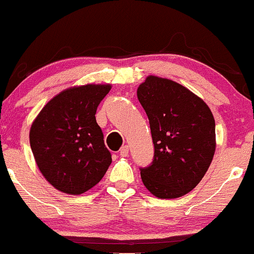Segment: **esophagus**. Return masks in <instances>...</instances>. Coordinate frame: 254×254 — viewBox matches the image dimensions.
I'll list each match as a JSON object with an SVG mask.
<instances>
[{
    "label": "esophagus",
    "instance_id": "1",
    "mask_svg": "<svg viewBox=\"0 0 254 254\" xmlns=\"http://www.w3.org/2000/svg\"><path fill=\"white\" fill-rule=\"evenodd\" d=\"M128 151H129V149H128L127 145H125V146H122L121 149H120V156H121V157H127Z\"/></svg>",
    "mask_w": 254,
    "mask_h": 254
}]
</instances>
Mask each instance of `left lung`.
<instances>
[{"instance_id": "1", "label": "left lung", "mask_w": 254, "mask_h": 254, "mask_svg": "<svg viewBox=\"0 0 254 254\" xmlns=\"http://www.w3.org/2000/svg\"><path fill=\"white\" fill-rule=\"evenodd\" d=\"M150 122L155 156L140 168L144 186L161 199L190 192L216 150L215 119L201 98L178 82L149 75L136 91Z\"/></svg>"}]
</instances>
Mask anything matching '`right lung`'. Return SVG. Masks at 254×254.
I'll return each mask as SVG.
<instances>
[{
    "label": "right lung",
    "mask_w": 254,
    "mask_h": 254,
    "mask_svg": "<svg viewBox=\"0 0 254 254\" xmlns=\"http://www.w3.org/2000/svg\"><path fill=\"white\" fill-rule=\"evenodd\" d=\"M110 89L109 84H87L62 91L33 121L31 149L43 176L56 190L81 194L107 173L112 155L95 115Z\"/></svg>",
    "instance_id": "1"
}]
</instances>
